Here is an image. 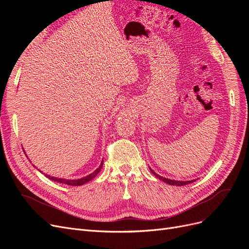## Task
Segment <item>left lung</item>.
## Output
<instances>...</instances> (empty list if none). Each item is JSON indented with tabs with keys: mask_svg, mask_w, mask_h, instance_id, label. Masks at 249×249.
<instances>
[{
	"mask_svg": "<svg viewBox=\"0 0 249 249\" xmlns=\"http://www.w3.org/2000/svg\"><path fill=\"white\" fill-rule=\"evenodd\" d=\"M150 169V171H152V173L153 175L155 176V177H157L159 179H161V180H163V182H165V183H167V184H169V185H172V186H184V185H188V184H191L192 182H195V179H192V180H186V182H183V180H173V179H169V178H163V177H161V176H159V175H157V173L152 169V168H149Z\"/></svg>",
	"mask_w": 249,
	"mask_h": 249,
	"instance_id": "obj_1",
	"label": "left lung"
}]
</instances>
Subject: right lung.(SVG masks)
<instances>
[{
  "mask_svg": "<svg viewBox=\"0 0 249 249\" xmlns=\"http://www.w3.org/2000/svg\"><path fill=\"white\" fill-rule=\"evenodd\" d=\"M103 164H104V161L102 160L101 162V165L99 166V168H96L92 173H90V175L82 178H78V179H65V178H55V177H51V176H48L46 175L47 178H49L50 179L54 180V182H57V183H61V184H65V185H70V186H81L83 184H85L87 182H89V180H91L93 178L96 177L97 173H99L101 171V169L103 168Z\"/></svg>",
  "mask_w": 249,
  "mask_h": 249,
  "instance_id": "obj_1",
  "label": "right lung"
}]
</instances>
